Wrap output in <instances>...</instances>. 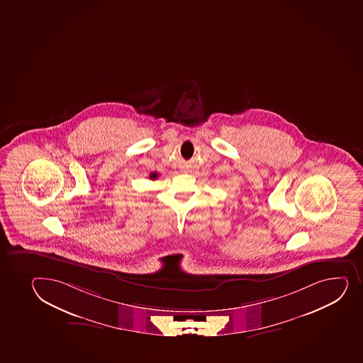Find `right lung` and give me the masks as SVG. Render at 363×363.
Segmentation results:
<instances>
[{
  "instance_id": "1",
  "label": "right lung",
  "mask_w": 363,
  "mask_h": 363,
  "mask_svg": "<svg viewBox=\"0 0 363 363\" xmlns=\"http://www.w3.org/2000/svg\"><path fill=\"white\" fill-rule=\"evenodd\" d=\"M157 177H158L157 172H151V174H150V179H157Z\"/></svg>"
}]
</instances>
